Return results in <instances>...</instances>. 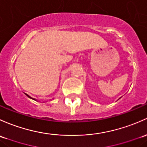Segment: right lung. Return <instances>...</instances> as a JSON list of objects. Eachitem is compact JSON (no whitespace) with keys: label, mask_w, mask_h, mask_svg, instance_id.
Returning a JSON list of instances; mask_svg holds the SVG:
<instances>
[{"label":"right lung","mask_w":147,"mask_h":147,"mask_svg":"<svg viewBox=\"0 0 147 147\" xmlns=\"http://www.w3.org/2000/svg\"><path fill=\"white\" fill-rule=\"evenodd\" d=\"M26 94V95H27V96H28V97H29V98H32V99H34V100H35V99H34V98H32V97H30V96H29V95H27V94Z\"/></svg>","instance_id":"right-lung-1"}]
</instances>
